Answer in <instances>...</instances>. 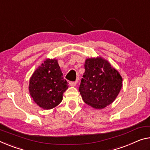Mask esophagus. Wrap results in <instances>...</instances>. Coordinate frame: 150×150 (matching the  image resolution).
Wrapping results in <instances>:
<instances>
[{"mask_svg": "<svg viewBox=\"0 0 150 150\" xmlns=\"http://www.w3.org/2000/svg\"><path fill=\"white\" fill-rule=\"evenodd\" d=\"M69 84L71 86H75V85L77 84V81H76L75 82H70Z\"/></svg>", "mask_w": 150, "mask_h": 150, "instance_id": "obj_1", "label": "esophagus"}]
</instances>
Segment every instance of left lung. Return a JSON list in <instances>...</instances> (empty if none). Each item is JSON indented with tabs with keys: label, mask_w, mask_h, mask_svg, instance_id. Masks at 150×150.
Masks as SVG:
<instances>
[{
	"label": "left lung",
	"mask_w": 150,
	"mask_h": 150,
	"mask_svg": "<svg viewBox=\"0 0 150 150\" xmlns=\"http://www.w3.org/2000/svg\"><path fill=\"white\" fill-rule=\"evenodd\" d=\"M85 69L79 89L85 103L96 109L112 103L122 87L120 73L101 57L87 59Z\"/></svg>",
	"instance_id": "1"
}]
</instances>
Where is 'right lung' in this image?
Here are the masks:
<instances>
[{
  "instance_id": "right-lung-1",
  "label": "right lung",
  "mask_w": 150,
  "mask_h": 150,
  "mask_svg": "<svg viewBox=\"0 0 150 150\" xmlns=\"http://www.w3.org/2000/svg\"><path fill=\"white\" fill-rule=\"evenodd\" d=\"M57 59H47L30 78L28 90L35 103L43 109H51L63 100L68 89Z\"/></svg>"
}]
</instances>
